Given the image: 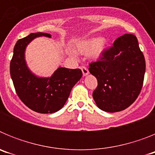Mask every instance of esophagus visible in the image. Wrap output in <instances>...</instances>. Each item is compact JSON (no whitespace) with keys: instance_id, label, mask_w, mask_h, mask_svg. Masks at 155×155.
Here are the masks:
<instances>
[{"instance_id":"esophagus-1","label":"esophagus","mask_w":155,"mask_h":155,"mask_svg":"<svg viewBox=\"0 0 155 155\" xmlns=\"http://www.w3.org/2000/svg\"><path fill=\"white\" fill-rule=\"evenodd\" d=\"M81 71H82V73H83V75H84V76H87V75L89 74V71H88V70H87L85 67H82Z\"/></svg>"}]
</instances>
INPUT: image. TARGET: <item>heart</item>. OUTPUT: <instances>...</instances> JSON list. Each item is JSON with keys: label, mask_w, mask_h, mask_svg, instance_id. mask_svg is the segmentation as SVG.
I'll return each instance as SVG.
<instances>
[{"label": "heart", "mask_w": 155, "mask_h": 155, "mask_svg": "<svg viewBox=\"0 0 155 155\" xmlns=\"http://www.w3.org/2000/svg\"><path fill=\"white\" fill-rule=\"evenodd\" d=\"M106 48V43L102 37H92L90 39L80 41L76 45V51L81 55H88L92 53L94 57L102 55ZM71 55L75 57L74 53Z\"/></svg>", "instance_id": "obj_1"}]
</instances>
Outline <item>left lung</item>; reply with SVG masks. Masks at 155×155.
I'll list each match as a JSON object with an SVG mask.
<instances>
[{
  "mask_svg": "<svg viewBox=\"0 0 155 155\" xmlns=\"http://www.w3.org/2000/svg\"><path fill=\"white\" fill-rule=\"evenodd\" d=\"M89 71L98 81L92 94L96 105L108 113L128 108L142 88L145 60L137 37L125 34L103 52L100 61L91 63Z\"/></svg>",
  "mask_w": 155,
  "mask_h": 155,
  "instance_id": "1",
  "label": "left lung"
}]
</instances>
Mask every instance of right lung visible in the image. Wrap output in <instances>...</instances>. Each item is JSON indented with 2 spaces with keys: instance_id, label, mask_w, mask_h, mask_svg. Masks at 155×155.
<instances>
[{
  "instance_id": "1",
  "label": "right lung",
  "mask_w": 155,
  "mask_h": 155,
  "mask_svg": "<svg viewBox=\"0 0 155 155\" xmlns=\"http://www.w3.org/2000/svg\"><path fill=\"white\" fill-rule=\"evenodd\" d=\"M51 38L44 32L31 33L19 39L14 47L10 74L20 99L31 110L53 113L65 105L71 89L82 77L80 69L59 67L50 77H39L31 72L25 61V50L37 37Z\"/></svg>"
}]
</instances>
